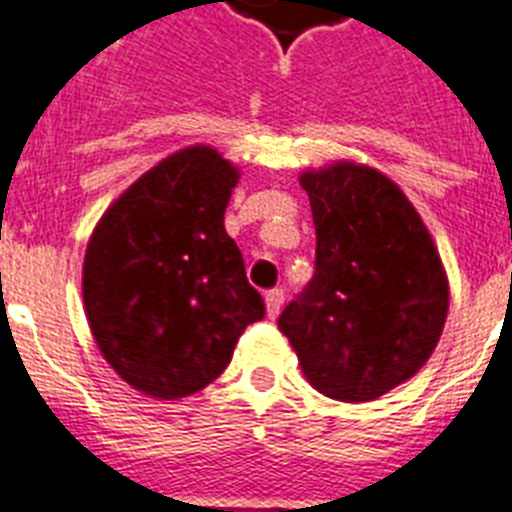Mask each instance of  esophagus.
Here are the masks:
<instances>
[{"mask_svg":"<svg viewBox=\"0 0 512 512\" xmlns=\"http://www.w3.org/2000/svg\"><path fill=\"white\" fill-rule=\"evenodd\" d=\"M281 304H283V289H273L265 294V312L268 317H276L281 312Z\"/></svg>","mask_w":512,"mask_h":512,"instance_id":"esophagus-1","label":"esophagus"}]
</instances>
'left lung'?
I'll return each instance as SVG.
<instances>
[{"mask_svg":"<svg viewBox=\"0 0 512 512\" xmlns=\"http://www.w3.org/2000/svg\"><path fill=\"white\" fill-rule=\"evenodd\" d=\"M315 221V276L278 328L307 382L343 403L375 401L435 351L450 304L435 239L398 184L367 163L299 174Z\"/></svg>","mask_w":512,"mask_h":512,"instance_id":"8db88e82","label":"left lung"}]
</instances>
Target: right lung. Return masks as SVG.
Segmentation results:
<instances>
[{"instance_id": "add662e5", "label": "right lung", "mask_w": 512, "mask_h": 512, "mask_svg": "<svg viewBox=\"0 0 512 512\" xmlns=\"http://www.w3.org/2000/svg\"><path fill=\"white\" fill-rule=\"evenodd\" d=\"M239 169L210 145L158 161L109 205L88 239L83 304L111 369L140 393L179 401L231 362L265 304L223 229Z\"/></svg>"}]
</instances>
